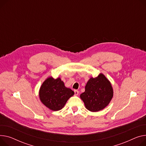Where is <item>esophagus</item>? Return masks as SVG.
Returning a JSON list of instances; mask_svg holds the SVG:
<instances>
[{"instance_id": "1", "label": "esophagus", "mask_w": 146, "mask_h": 146, "mask_svg": "<svg viewBox=\"0 0 146 146\" xmlns=\"http://www.w3.org/2000/svg\"><path fill=\"white\" fill-rule=\"evenodd\" d=\"M74 92V95H75V96H77V95L79 94V92L78 90H75Z\"/></svg>"}]
</instances>
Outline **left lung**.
I'll return each mask as SVG.
<instances>
[{
  "mask_svg": "<svg viewBox=\"0 0 146 146\" xmlns=\"http://www.w3.org/2000/svg\"><path fill=\"white\" fill-rule=\"evenodd\" d=\"M113 96V90L110 82L101 73L96 78L91 77L87 82L85 92L80 94V98L87 110L96 112L104 109Z\"/></svg>",
  "mask_w": 146,
  "mask_h": 146,
  "instance_id": "1",
  "label": "left lung"
}]
</instances>
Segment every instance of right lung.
<instances>
[{"instance_id":"1","label":"right lung","mask_w":146,"mask_h":146,"mask_svg":"<svg viewBox=\"0 0 146 146\" xmlns=\"http://www.w3.org/2000/svg\"><path fill=\"white\" fill-rule=\"evenodd\" d=\"M74 92L64 86L60 78L54 79L50 77L42 84L39 90L41 102L47 108L53 111L61 110Z\"/></svg>"}]
</instances>
